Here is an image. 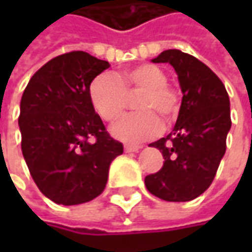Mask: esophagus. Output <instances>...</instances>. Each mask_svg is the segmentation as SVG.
I'll list each match as a JSON object with an SVG mask.
<instances>
[{
  "instance_id": "esophagus-1",
  "label": "esophagus",
  "mask_w": 252,
  "mask_h": 252,
  "mask_svg": "<svg viewBox=\"0 0 252 252\" xmlns=\"http://www.w3.org/2000/svg\"><path fill=\"white\" fill-rule=\"evenodd\" d=\"M139 150H141L140 146H129V144L125 146V151L126 153H137Z\"/></svg>"
}]
</instances>
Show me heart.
I'll return each instance as SVG.
<instances>
[{
	"instance_id": "heart-1",
	"label": "heart",
	"mask_w": 252,
	"mask_h": 252,
	"mask_svg": "<svg viewBox=\"0 0 252 252\" xmlns=\"http://www.w3.org/2000/svg\"><path fill=\"white\" fill-rule=\"evenodd\" d=\"M165 73L154 64H140L126 70L121 75L101 74L90 85V101L95 112L106 122L121 116L127 95L141 92L136 102L139 113H131L116 125L111 133L125 143H140L156 136L161 129V122L171 121L178 111L177 92L169 88Z\"/></svg>"
}]
</instances>
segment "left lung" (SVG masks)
I'll list each match as a JSON object with an SVG mask.
<instances>
[{
    "instance_id": "left-lung-1",
    "label": "left lung",
    "mask_w": 252,
    "mask_h": 252,
    "mask_svg": "<svg viewBox=\"0 0 252 252\" xmlns=\"http://www.w3.org/2000/svg\"><path fill=\"white\" fill-rule=\"evenodd\" d=\"M151 62L174 67L182 102L172 131L150 144L161 151L164 164L144 184L162 200L188 202L210 187L226 153L230 99L218 75L190 54L171 49Z\"/></svg>"
}]
</instances>
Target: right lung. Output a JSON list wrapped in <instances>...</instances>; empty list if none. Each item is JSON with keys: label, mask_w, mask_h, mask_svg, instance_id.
Returning <instances> with one entry per match:
<instances>
[{"label": "right lung", "mask_w": 252, "mask_h": 252, "mask_svg": "<svg viewBox=\"0 0 252 252\" xmlns=\"http://www.w3.org/2000/svg\"><path fill=\"white\" fill-rule=\"evenodd\" d=\"M109 63L85 52L52 59L32 75L21 99L22 154L34 184L57 205L99 196L111 162L123 153L90 101V85Z\"/></svg>", "instance_id": "right-lung-1"}]
</instances>
